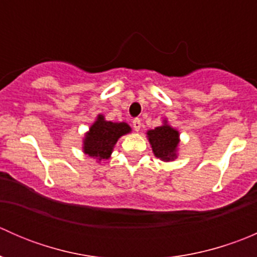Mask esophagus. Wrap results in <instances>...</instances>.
<instances>
[{
	"mask_svg": "<svg viewBox=\"0 0 257 257\" xmlns=\"http://www.w3.org/2000/svg\"><path fill=\"white\" fill-rule=\"evenodd\" d=\"M133 128L136 132H139L142 128V120L139 118H136L133 120Z\"/></svg>",
	"mask_w": 257,
	"mask_h": 257,
	"instance_id": "1",
	"label": "esophagus"
}]
</instances>
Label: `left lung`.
<instances>
[{
    "label": "left lung",
    "mask_w": 257,
    "mask_h": 257,
    "mask_svg": "<svg viewBox=\"0 0 257 257\" xmlns=\"http://www.w3.org/2000/svg\"><path fill=\"white\" fill-rule=\"evenodd\" d=\"M148 137H149V142L152 144L155 157L165 162L174 159L179 143V133L175 129L164 124L148 132Z\"/></svg>",
    "instance_id": "obj_1"
}]
</instances>
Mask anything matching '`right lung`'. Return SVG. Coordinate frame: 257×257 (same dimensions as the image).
<instances>
[{
    "mask_svg": "<svg viewBox=\"0 0 257 257\" xmlns=\"http://www.w3.org/2000/svg\"><path fill=\"white\" fill-rule=\"evenodd\" d=\"M129 132L131 126L126 123H112L99 115L85 136L84 153L99 160L108 159L116 141Z\"/></svg>",
    "mask_w": 257,
    "mask_h": 257,
    "instance_id": "right-lung-1",
    "label": "right lung"
}]
</instances>
